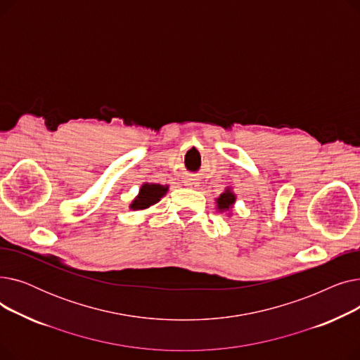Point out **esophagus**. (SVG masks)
I'll list each match as a JSON object with an SVG mask.
<instances>
[{"label":"esophagus","instance_id":"1","mask_svg":"<svg viewBox=\"0 0 360 360\" xmlns=\"http://www.w3.org/2000/svg\"><path fill=\"white\" fill-rule=\"evenodd\" d=\"M195 182H193V179H190V181H186V185H190V186H193Z\"/></svg>","mask_w":360,"mask_h":360}]
</instances>
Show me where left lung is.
<instances>
[{"mask_svg":"<svg viewBox=\"0 0 360 360\" xmlns=\"http://www.w3.org/2000/svg\"><path fill=\"white\" fill-rule=\"evenodd\" d=\"M235 201H236V195L232 193L231 188H226V191L223 194H220V197L216 200L219 212L221 213V212L232 210Z\"/></svg>","mask_w":360,"mask_h":360,"instance_id":"left-lung-1","label":"left lung"}]
</instances>
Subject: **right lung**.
<instances>
[{
    "instance_id": "1",
    "label": "right lung",
    "mask_w": 360,
    "mask_h": 360,
    "mask_svg": "<svg viewBox=\"0 0 360 360\" xmlns=\"http://www.w3.org/2000/svg\"><path fill=\"white\" fill-rule=\"evenodd\" d=\"M167 185H160V184H143L140 188L139 195L132 200L129 204L131 210H146L150 205L156 204L160 201V198L167 193Z\"/></svg>"
}]
</instances>
